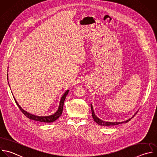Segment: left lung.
<instances>
[{
	"instance_id": "left-lung-1",
	"label": "left lung",
	"mask_w": 157,
	"mask_h": 157,
	"mask_svg": "<svg viewBox=\"0 0 157 157\" xmlns=\"http://www.w3.org/2000/svg\"><path fill=\"white\" fill-rule=\"evenodd\" d=\"M91 112H92V116H93V118L94 119V121L98 123L99 125L101 126H113V125H117V124H121V123H127L128 121H129L131 118H129V120L124 121H122V122H109V121H104L101 120H100L99 118H98L94 114L93 109V106L91 104Z\"/></svg>"
}]
</instances>
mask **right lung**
<instances>
[{"mask_svg": "<svg viewBox=\"0 0 157 157\" xmlns=\"http://www.w3.org/2000/svg\"><path fill=\"white\" fill-rule=\"evenodd\" d=\"M8 77V76H7ZM69 93V90H67L66 91V93L63 94V96H62L61 99V101L59 103V105L58 107V109L57 110V112L56 113H55L54 114L50 115V116H45V117H39V116H36L34 115H32L28 112H27L26 111H25V110H23L20 105L18 104V103L17 102V101H16L15 98H14V99L18 105V107H19V109H20V110L23 112V113L28 118L31 119V120H33L35 121H40V122H45V123H51V122H53L55 121L56 120H57L62 114L63 112V105H64V102L65 101V99L66 98V96Z\"/></svg>", "mask_w": 157, "mask_h": 157, "instance_id": "1", "label": "right lung"}]
</instances>
